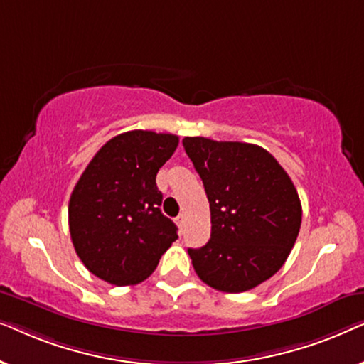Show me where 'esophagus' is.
<instances>
[{"label": "esophagus", "mask_w": 364, "mask_h": 364, "mask_svg": "<svg viewBox=\"0 0 364 364\" xmlns=\"http://www.w3.org/2000/svg\"><path fill=\"white\" fill-rule=\"evenodd\" d=\"M176 220H177V225L178 227H183V223H186V213H178V217L176 218Z\"/></svg>", "instance_id": "1"}]
</instances>
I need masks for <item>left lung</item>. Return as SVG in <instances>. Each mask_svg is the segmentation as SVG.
Instances as JSON below:
<instances>
[{
    "label": "left lung",
    "mask_w": 364,
    "mask_h": 364,
    "mask_svg": "<svg viewBox=\"0 0 364 364\" xmlns=\"http://www.w3.org/2000/svg\"><path fill=\"white\" fill-rule=\"evenodd\" d=\"M182 144L210 203V240L188 248L193 270L215 290H252L280 270L295 245L301 225L296 188L255 144L207 137Z\"/></svg>",
    "instance_id": "obj_1"
}]
</instances>
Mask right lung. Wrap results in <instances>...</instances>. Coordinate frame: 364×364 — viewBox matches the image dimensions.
<instances>
[{
	"instance_id": "right-lung-1",
	"label": "right lung",
	"mask_w": 364,
	"mask_h": 364,
	"mask_svg": "<svg viewBox=\"0 0 364 364\" xmlns=\"http://www.w3.org/2000/svg\"><path fill=\"white\" fill-rule=\"evenodd\" d=\"M177 146L173 134H119L77 181L69 198V232L84 267L101 280L117 287L144 282L177 240L156 183Z\"/></svg>"
}]
</instances>
